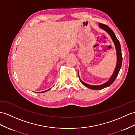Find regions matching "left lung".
I'll return each mask as SVG.
<instances>
[{
	"label": "left lung",
	"mask_w": 135,
	"mask_h": 135,
	"mask_svg": "<svg viewBox=\"0 0 135 135\" xmlns=\"http://www.w3.org/2000/svg\"><path fill=\"white\" fill-rule=\"evenodd\" d=\"M99 26H100V28L104 30L105 31H106L110 35V36L111 37L112 39V40L114 42L115 46H116V52H117V64H116V69H115V70L114 71V73H113V75H112V77L110 78L109 81L107 82L106 83H105L103 85H98V86H93V85H88L86 83H84V82L80 78L81 83L83 84L85 86H86L89 89H93V90L102 89H104L105 88L109 86L110 85L113 84L114 80H116V77H117L118 74H119V71L120 70L121 67V64H122V60H123L120 42H119V40L117 39L116 35H115L113 31L112 30V29H110V28L109 27H108V26L106 25L99 23Z\"/></svg>",
	"instance_id": "left-lung-1"
}]
</instances>
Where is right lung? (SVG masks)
Returning <instances> with one entry per match:
<instances>
[{"mask_svg": "<svg viewBox=\"0 0 135 135\" xmlns=\"http://www.w3.org/2000/svg\"><path fill=\"white\" fill-rule=\"evenodd\" d=\"M49 90H46V91H41V92H40V93H44V92H45V91H48Z\"/></svg>", "mask_w": 135, "mask_h": 135, "instance_id": "obj_1", "label": "right lung"}]
</instances>
